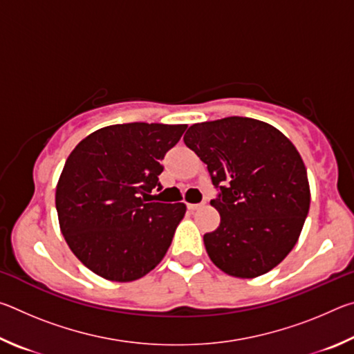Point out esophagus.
I'll list each match as a JSON object with an SVG mask.
<instances>
[{"instance_id": "esophagus-1", "label": "esophagus", "mask_w": 354, "mask_h": 354, "mask_svg": "<svg viewBox=\"0 0 354 354\" xmlns=\"http://www.w3.org/2000/svg\"><path fill=\"white\" fill-rule=\"evenodd\" d=\"M205 206V201L203 203H187V209H190V211H196V209H200Z\"/></svg>"}]
</instances>
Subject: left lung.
Segmentation results:
<instances>
[{
  "label": "left lung",
  "mask_w": 354,
  "mask_h": 354,
  "mask_svg": "<svg viewBox=\"0 0 354 354\" xmlns=\"http://www.w3.org/2000/svg\"><path fill=\"white\" fill-rule=\"evenodd\" d=\"M184 143L207 165L220 225L205 247L220 270L237 278L270 272L295 247L309 212L306 167L272 124L226 117L192 124Z\"/></svg>",
  "instance_id": "left-lung-1"
}]
</instances>
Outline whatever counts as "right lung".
<instances>
[{"instance_id":"add662e5","label":"right lung","mask_w":354,"mask_h":354,"mask_svg":"<svg viewBox=\"0 0 354 354\" xmlns=\"http://www.w3.org/2000/svg\"><path fill=\"white\" fill-rule=\"evenodd\" d=\"M187 124L124 123L77 143L56 187L61 231L70 250L101 278L128 283L162 261L185 214L184 203H148Z\"/></svg>"}]
</instances>
